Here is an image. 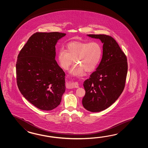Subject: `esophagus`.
<instances>
[{
	"instance_id": "1",
	"label": "esophagus",
	"mask_w": 148,
	"mask_h": 148,
	"mask_svg": "<svg viewBox=\"0 0 148 148\" xmlns=\"http://www.w3.org/2000/svg\"><path fill=\"white\" fill-rule=\"evenodd\" d=\"M68 87L70 88H79L78 82H69L68 84Z\"/></svg>"
}]
</instances>
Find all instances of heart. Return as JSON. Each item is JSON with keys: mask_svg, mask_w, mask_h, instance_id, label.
<instances>
[{"mask_svg": "<svg viewBox=\"0 0 148 148\" xmlns=\"http://www.w3.org/2000/svg\"><path fill=\"white\" fill-rule=\"evenodd\" d=\"M103 49L97 41L73 42L66 46V50L60 49L58 60L60 66L65 70L69 69L73 60L77 64L70 73L73 75H82L86 71L90 72L95 69L101 60Z\"/></svg>", "mask_w": 148, "mask_h": 148, "instance_id": "1", "label": "heart"}]
</instances>
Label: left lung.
<instances>
[{"label":"left lung","mask_w":148,"mask_h":148,"mask_svg":"<svg viewBox=\"0 0 148 148\" xmlns=\"http://www.w3.org/2000/svg\"><path fill=\"white\" fill-rule=\"evenodd\" d=\"M103 43V57L96 70L84 82L86 93L82 103L87 110L98 112L110 107L125 87L127 58L116 40L110 35L89 34Z\"/></svg>","instance_id":"8db88e82"}]
</instances>
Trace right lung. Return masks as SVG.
Returning a JSON list of instances; mask_svg holds the SVG:
<instances>
[{
    "label": "right lung",
    "mask_w": 148,
    "mask_h": 148,
    "mask_svg": "<svg viewBox=\"0 0 148 148\" xmlns=\"http://www.w3.org/2000/svg\"><path fill=\"white\" fill-rule=\"evenodd\" d=\"M65 35L57 32H36L17 57L18 88L29 102L42 110L56 108L65 91V73L55 60L56 44Z\"/></svg>",
    "instance_id": "1"
}]
</instances>
